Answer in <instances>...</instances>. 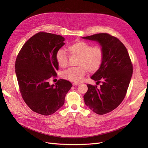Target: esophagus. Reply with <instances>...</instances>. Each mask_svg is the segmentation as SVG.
<instances>
[{
    "label": "esophagus",
    "instance_id": "esophagus-1",
    "mask_svg": "<svg viewBox=\"0 0 148 148\" xmlns=\"http://www.w3.org/2000/svg\"><path fill=\"white\" fill-rule=\"evenodd\" d=\"M79 83L78 82H74V83H73V85L74 86H78L79 85Z\"/></svg>",
    "mask_w": 148,
    "mask_h": 148
}]
</instances>
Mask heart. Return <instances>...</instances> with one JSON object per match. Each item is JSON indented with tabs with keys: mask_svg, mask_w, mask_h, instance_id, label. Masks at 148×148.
<instances>
[{
	"mask_svg": "<svg viewBox=\"0 0 148 148\" xmlns=\"http://www.w3.org/2000/svg\"><path fill=\"white\" fill-rule=\"evenodd\" d=\"M69 53L72 56H77L78 67L69 68L62 72V77L69 81L79 82L82 81L87 71L90 73L97 71L101 67L103 51L101 47H92L91 45L84 41H77L68 46ZM56 61L58 66L65 68L68 65V55L63 49H60L56 53Z\"/></svg>",
	"mask_w": 148,
	"mask_h": 148,
	"instance_id": "b5f03b06",
	"label": "heart"
}]
</instances>
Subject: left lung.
I'll use <instances>...</instances> for the list:
<instances>
[{
	"label": "left lung",
	"instance_id": "8db88e82",
	"mask_svg": "<svg viewBox=\"0 0 148 148\" xmlns=\"http://www.w3.org/2000/svg\"><path fill=\"white\" fill-rule=\"evenodd\" d=\"M82 38L98 42L103 51L100 68L91 77L102 85L98 88L88 84L84 102L97 114H107L118 107L128 88L133 73L128 52L119 39L107 33Z\"/></svg>",
	"mask_w": 148,
	"mask_h": 148
}]
</instances>
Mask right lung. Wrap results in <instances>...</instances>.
<instances>
[{"label": "right lung", "mask_w": 148, "mask_h": 148, "mask_svg": "<svg viewBox=\"0 0 148 148\" xmlns=\"http://www.w3.org/2000/svg\"><path fill=\"white\" fill-rule=\"evenodd\" d=\"M60 35L39 32L30 38L18 53L15 72L20 91L29 108L39 114L50 115L64 103L72 84L60 79L50 85L49 79L58 70L56 53L65 45Z\"/></svg>", "instance_id": "1"}]
</instances>
